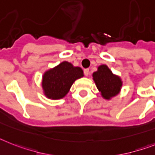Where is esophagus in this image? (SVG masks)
I'll return each mask as SVG.
<instances>
[{
  "instance_id": "34e87169",
  "label": "esophagus",
  "mask_w": 155,
  "mask_h": 155,
  "mask_svg": "<svg viewBox=\"0 0 155 155\" xmlns=\"http://www.w3.org/2000/svg\"><path fill=\"white\" fill-rule=\"evenodd\" d=\"M84 75H86V76H87V75H89V73H90V71H89V69L88 68H87V69H84Z\"/></svg>"
}]
</instances>
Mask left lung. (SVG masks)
I'll return each mask as SVG.
<instances>
[{
    "label": "left lung",
    "mask_w": 155,
    "mask_h": 155,
    "mask_svg": "<svg viewBox=\"0 0 155 155\" xmlns=\"http://www.w3.org/2000/svg\"><path fill=\"white\" fill-rule=\"evenodd\" d=\"M98 90L105 99H110L117 95L121 90L123 82L119 76L114 75L107 65H100L92 74Z\"/></svg>",
    "instance_id": "left-lung-1"
}]
</instances>
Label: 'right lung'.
<instances>
[{
    "instance_id": "obj_1",
    "label": "right lung",
    "mask_w": 155,
    "mask_h": 155,
    "mask_svg": "<svg viewBox=\"0 0 155 155\" xmlns=\"http://www.w3.org/2000/svg\"><path fill=\"white\" fill-rule=\"evenodd\" d=\"M83 76L84 71L80 67L64 61L45 72L42 78L44 94L48 99H62L68 93L74 82Z\"/></svg>"
}]
</instances>
